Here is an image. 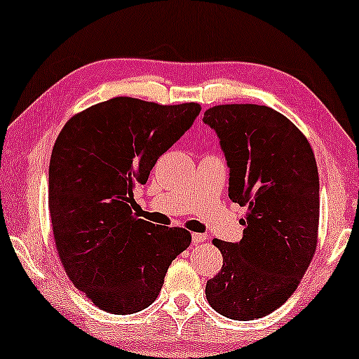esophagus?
<instances>
[{
	"label": "esophagus",
	"instance_id": "34e87169",
	"mask_svg": "<svg viewBox=\"0 0 359 359\" xmlns=\"http://www.w3.org/2000/svg\"><path fill=\"white\" fill-rule=\"evenodd\" d=\"M205 240L204 233H193V243H203Z\"/></svg>",
	"mask_w": 359,
	"mask_h": 359
}]
</instances>
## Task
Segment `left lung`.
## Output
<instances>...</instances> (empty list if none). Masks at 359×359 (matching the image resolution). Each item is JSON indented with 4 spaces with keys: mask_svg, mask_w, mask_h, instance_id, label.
Here are the masks:
<instances>
[{
    "mask_svg": "<svg viewBox=\"0 0 359 359\" xmlns=\"http://www.w3.org/2000/svg\"><path fill=\"white\" fill-rule=\"evenodd\" d=\"M203 122L227 160L229 198L248 209L240 242L214 240L224 264L205 297L220 316L255 320L291 297L316 253V156L302 132L268 106H215Z\"/></svg>",
    "mask_w": 359,
    "mask_h": 359,
    "instance_id": "8db88e82",
    "label": "left lung"
}]
</instances>
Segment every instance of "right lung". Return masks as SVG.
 I'll list each match as a JSON object with an SVG mask.
<instances>
[{"mask_svg":"<svg viewBox=\"0 0 359 359\" xmlns=\"http://www.w3.org/2000/svg\"><path fill=\"white\" fill-rule=\"evenodd\" d=\"M198 102L112 97L67 122L48 165L53 238L72 283L104 312L144 311L191 233L132 214L135 184L199 116Z\"/></svg>","mask_w":359,"mask_h":359,"instance_id":"add662e5","label":"right lung"}]
</instances>
